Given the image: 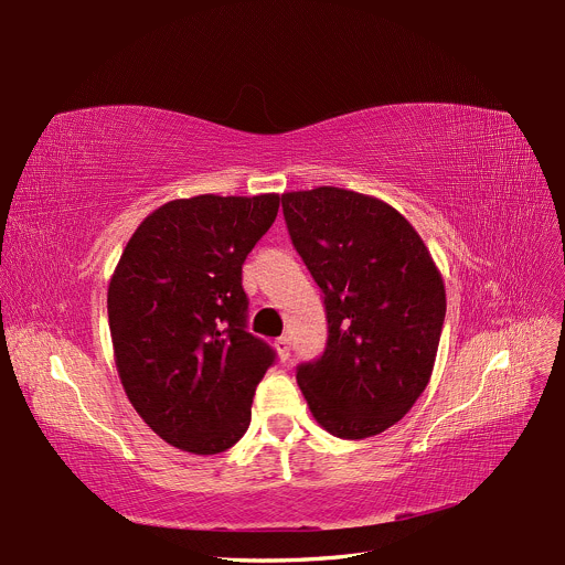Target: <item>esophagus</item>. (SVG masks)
Wrapping results in <instances>:
<instances>
[{
	"mask_svg": "<svg viewBox=\"0 0 565 565\" xmlns=\"http://www.w3.org/2000/svg\"><path fill=\"white\" fill-rule=\"evenodd\" d=\"M275 349H277V353H279V360L281 362H286L288 360V355H290V339L284 334V337H279L277 341H275Z\"/></svg>",
	"mask_w": 565,
	"mask_h": 565,
	"instance_id": "1",
	"label": "esophagus"
}]
</instances>
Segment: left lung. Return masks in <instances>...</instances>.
<instances>
[{
  "label": "left lung",
  "mask_w": 565,
  "mask_h": 565,
  "mask_svg": "<svg viewBox=\"0 0 565 565\" xmlns=\"http://www.w3.org/2000/svg\"><path fill=\"white\" fill-rule=\"evenodd\" d=\"M281 205L328 313L326 353L298 366V385L332 436H376L404 418L431 379L444 277L408 218L374 195L316 186L284 193Z\"/></svg>",
  "instance_id": "8db88e82"
}]
</instances>
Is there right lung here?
Listing matches in <instances>:
<instances>
[{
  "instance_id": "right-lung-1",
  "label": "right lung",
  "mask_w": 565,
  "mask_h": 565,
  "mask_svg": "<svg viewBox=\"0 0 565 565\" xmlns=\"http://www.w3.org/2000/svg\"><path fill=\"white\" fill-rule=\"evenodd\" d=\"M279 193L191 195L147 214L108 284L117 374L166 444L224 452L247 431L275 351L247 332L242 263L273 226Z\"/></svg>"
}]
</instances>
